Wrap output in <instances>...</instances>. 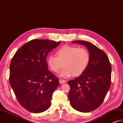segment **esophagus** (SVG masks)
I'll use <instances>...</instances> for the list:
<instances>
[{"instance_id": "obj_1", "label": "esophagus", "mask_w": 123, "mask_h": 123, "mask_svg": "<svg viewBox=\"0 0 123 123\" xmlns=\"http://www.w3.org/2000/svg\"><path fill=\"white\" fill-rule=\"evenodd\" d=\"M65 82V80H62V79H60V80H59V83H60V84L64 83Z\"/></svg>"}]
</instances>
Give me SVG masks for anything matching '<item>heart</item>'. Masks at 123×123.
Here are the masks:
<instances>
[{
	"label": "heart",
	"instance_id": "obj_1",
	"mask_svg": "<svg viewBox=\"0 0 123 123\" xmlns=\"http://www.w3.org/2000/svg\"><path fill=\"white\" fill-rule=\"evenodd\" d=\"M56 56L50 55L47 58V63L53 72L60 71L59 75L63 78L78 76L86 69L90 63V55L85 48H79L77 46H64L56 51Z\"/></svg>",
	"mask_w": 123,
	"mask_h": 123
}]
</instances>
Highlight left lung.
<instances>
[{
	"label": "left lung",
	"instance_id": "left-lung-1",
	"mask_svg": "<svg viewBox=\"0 0 123 123\" xmlns=\"http://www.w3.org/2000/svg\"><path fill=\"white\" fill-rule=\"evenodd\" d=\"M72 43L86 47L90 60L88 67L80 76L68 82L70 86L68 98L75 110L90 112L101 105L110 88L111 64L105 52L91 43L81 40Z\"/></svg>",
	"mask_w": 123,
	"mask_h": 123
}]
</instances>
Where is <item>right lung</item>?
<instances>
[{
	"label": "right lung",
	"instance_id": "obj_1",
	"mask_svg": "<svg viewBox=\"0 0 123 123\" xmlns=\"http://www.w3.org/2000/svg\"><path fill=\"white\" fill-rule=\"evenodd\" d=\"M60 41L34 39L22 45L10 64L9 83L18 101L33 113L46 111L59 79L48 70V54Z\"/></svg>",
	"mask_w": 123,
	"mask_h": 123
}]
</instances>
